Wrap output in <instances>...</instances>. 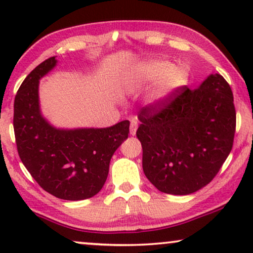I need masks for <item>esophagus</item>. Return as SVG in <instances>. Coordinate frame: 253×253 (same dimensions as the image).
Segmentation results:
<instances>
[{
	"instance_id": "34e87169",
	"label": "esophagus",
	"mask_w": 253,
	"mask_h": 253,
	"mask_svg": "<svg viewBox=\"0 0 253 253\" xmlns=\"http://www.w3.org/2000/svg\"><path fill=\"white\" fill-rule=\"evenodd\" d=\"M137 127H138V122H137V121H136V120L131 121V124H130V134H132V136H134V134H136Z\"/></svg>"
}]
</instances>
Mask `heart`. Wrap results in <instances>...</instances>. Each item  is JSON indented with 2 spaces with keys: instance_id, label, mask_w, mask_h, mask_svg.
<instances>
[{
  "instance_id": "obj_1",
  "label": "heart",
  "mask_w": 253,
  "mask_h": 253,
  "mask_svg": "<svg viewBox=\"0 0 253 253\" xmlns=\"http://www.w3.org/2000/svg\"><path fill=\"white\" fill-rule=\"evenodd\" d=\"M161 84L155 92V99L162 100L174 89L182 87L188 82L189 74L183 68H172L171 63L166 61H152L140 65L137 70V77L140 82H152L163 77Z\"/></svg>"
}]
</instances>
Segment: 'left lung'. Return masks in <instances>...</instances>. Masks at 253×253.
<instances>
[{"mask_svg": "<svg viewBox=\"0 0 253 253\" xmlns=\"http://www.w3.org/2000/svg\"><path fill=\"white\" fill-rule=\"evenodd\" d=\"M138 119L144 172L161 192L198 191L215 177L233 148L234 96L219 74L209 76L198 88L174 89L141 108Z\"/></svg>", "mask_w": 253, "mask_h": 253, "instance_id": "8db88e82", "label": "left lung"}]
</instances>
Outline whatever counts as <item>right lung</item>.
<instances>
[{
    "label": "right lung",
    "instance_id": "1",
    "mask_svg": "<svg viewBox=\"0 0 253 253\" xmlns=\"http://www.w3.org/2000/svg\"><path fill=\"white\" fill-rule=\"evenodd\" d=\"M47 58L24 79L13 103L19 158L38 184L64 200L95 196L105 184L114 152L127 138L129 121L102 129H56L39 107V79L56 65Z\"/></svg>",
    "mask_w": 253,
    "mask_h": 253
}]
</instances>
